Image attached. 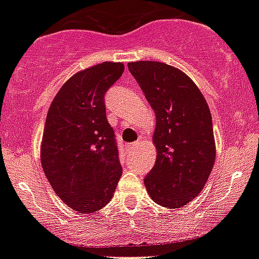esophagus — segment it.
<instances>
[{
	"label": "esophagus",
	"mask_w": 259,
	"mask_h": 259,
	"mask_svg": "<svg viewBox=\"0 0 259 259\" xmlns=\"http://www.w3.org/2000/svg\"><path fill=\"white\" fill-rule=\"evenodd\" d=\"M138 145H140V141H136V142H133V143H130V145L127 146V147H128L130 150H133V148L138 147Z\"/></svg>",
	"instance_id": "esophagus-1"
}]
</instances>
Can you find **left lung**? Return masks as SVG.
<instances>
[{"label":"left lung","instance_id":"1","mask_svg":"<svg viewBox=\"0 0 259 259\" xmlns=\"http://www.w3.org/2000/svg\"><path fill=\"white\" fill-rule=\"evenodd\" d=\"M156 114V162L146 175L151 199L165 208L186 205L205 186L215 161L208 103L193 80L158 61L128 63Z\"/></svg>","mask_w":259,"mask_h":259}]
</instances>
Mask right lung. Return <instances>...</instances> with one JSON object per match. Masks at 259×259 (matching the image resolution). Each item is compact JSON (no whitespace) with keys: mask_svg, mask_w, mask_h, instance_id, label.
<instances>
[{"mask_svg":"<svg viewBox=\"0 0 259 259\" xmlns=\"http://www.w3.org/2000/svg\"><path fill=\"white\" fill-rule=\"evenodd\" d=\"M122 63L79 71L54 98L44 128L41 165L56 195L79 213L104 208L122 175L104 96L121 78Z\"/></svg>","mask_w":259,"mask_h":259,"instance_id":"right-lung-1","label":"right lung"}]
</instances>
